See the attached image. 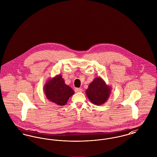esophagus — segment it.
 <instances>
[{"mask_svg": "<svg viewBox=\"0 0 157 157\" xmlns=\"http://www.w3.org/2000/svg\"><path fill=\"white\" fill-rule=\"evenodd\" d=\"M74 90H75V92L76 93L82 92V89H81V88H75Z\"/></svg>", "mask_w": 157, "mask_h": 157, "instance_id": "obj_1", "label": "esophagus"}]
</instances>
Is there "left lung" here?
I'll list each match as a JSON object with an SVG mask.
<instances>
[{"instance_id":"left-lung-1","label":"left lung","mask_w":157,"mask_h":157,"mask_svg":"<svg viewBox=\"0 0 157 157\" xmlns=\"http://www.w3.org/2000/svg\"><path fill=\"white\" fill-rule=\"evenodd\" d=\"M111 87L101 77H95L88 86L86 94L90 102L96 105L104 104L111 93Z\"/></svg>"}]
</instances>
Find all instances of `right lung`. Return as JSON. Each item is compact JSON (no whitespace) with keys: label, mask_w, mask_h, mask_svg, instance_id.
Masks as SVG:
<instances>
[{"label":"right lung","mask_w":157,"mask_h":157,"mask_svg":"<svg viewBox=\"0 0 157 157\" xmlns=\"http://www.w3.org/2000/svg\"><path fill=\"white\" fill-rule=\"evenodd\" d=\"M43 90L49 101L60 106L66 104L70 97L74 94L73 89L65 83L61 74L49 78L44 84Z\"/></svg>","instance_id":"add662e5"}]
</instances>
